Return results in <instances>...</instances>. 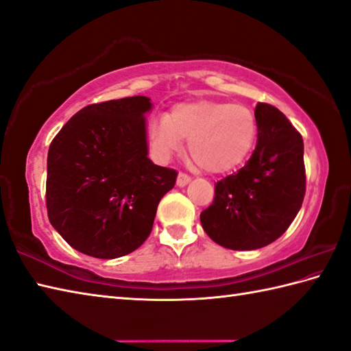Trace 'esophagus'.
Segmentation results:
<instances>
[{"label": "esophagus", "instance_id": "esophagus-1", "mask_svg": "<svg viewBox=\"0 0 351 351\" xmlns=\"http://www.w3.org/2000/svg\"><path fill=\"white\" fill-rule=\"evenodd\" d=\"M190 181H191V178L187 173H182V171L176 178V184L180 185V187H185V185H187Z\"/></svg>", "mask_w": 351, "mask_h": 351}]
</instances>
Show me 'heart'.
<instances>
[{"instance_id":"heart-1","label":"heart","mask_w":351,"mask_h":351,"mask_svg":"<svg viewBox=\"0 0 351 351\" xmlns=\"http://www.w3.org/2000/svg\"><path fill=\"white\" fill-rule=\"evenodd\" d=\"M147 134L160 160H169L189 140V154L199 167L222 173L237 167L254 147L257 120L239 103L201 100L182 103L149 123Z\"/></svg>"}]
</instances>
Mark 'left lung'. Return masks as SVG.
Returning <instances> with one entry per match:
<instances>
[{
  "instance_id": "8db88e82",
  "label": "left lung",
  "mask_w": 351,
  "mask_h": 351,
  "mask_svg": "<svg viewBox=\"0 0 351 351\" xmlns=\"http://www.w3.org/2000/svg\"><path fill=\"white\" fill-rule=\"evenodd\" d=\"M257 146L237 173L215 185L201 213L204 231L223 248L258 250L272 243L298 215L306 193L303 136L276 106L257 103Z\"/></svg>"
}]
</instances>
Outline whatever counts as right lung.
Listing matches in <instances>:
<instances>
[{
    "label": "right lung",
    "mask_w": 351,
    "mask_h": 351,
    "mask_svg": "<svg viewBox=\"0 0 351 351\" xmlns=\"http://www.w3.org/2000/svg\"><path fill=\"white\" fill-rule=\"evenodd\" d=\"M144 95L94 103L54 136L47 158V211L53 228L79 252L117 258L152 231L158 204L178 171L147 156Z\"/></svg>",
    "instance_id": "obj_1"
}]
</instances>
